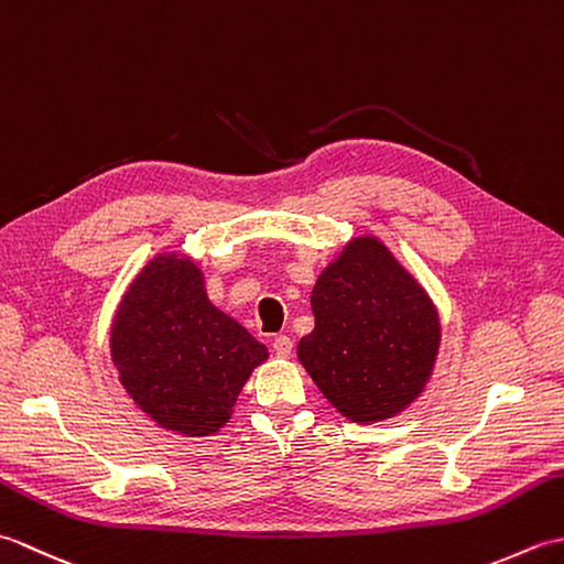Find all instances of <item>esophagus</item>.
<instances>
[{"label":"esophagus","instance_id":"34e87169","mask_svg":"<svg viewBox=\"0 0 564 564\" xmlns=\"http://www.w3.org/2000/svg\"><path fill=\"white\" fill-rule=\"evenodd\" d=\"M273 351H275V356L289 358L293 354V339L285 337V334H279V337L273 339Z\"/></svg>","mask_w":564,"mask_h":564}]
</instances>
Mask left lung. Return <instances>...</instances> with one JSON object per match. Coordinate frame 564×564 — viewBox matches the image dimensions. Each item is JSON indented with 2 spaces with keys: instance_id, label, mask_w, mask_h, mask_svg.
Here are the masks:
<instances>
[{
  "instance_id": "1",
  "label": "left lung",
  "mask_w": 564,
  "mask_h": 564,
  "mask_svg": "<svg viewBox=\"0 0 564 564\" xmlns=\"http://www.w3.org/2000/svg\"><path fill=\"white\" fill-rule=\"evenodd\" d=\"M310 303L315 329L297 344V361L339 414L386 422L424 392L441 344L438 310L378 237H351Z\"/></svg>"
}]
</instances>
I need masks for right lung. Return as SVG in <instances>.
Returning <instances> with one entry per match:
<instances>
[{
  "mask_svg": "<svg viewBox=\"0 0 564 564\" xmlns=\"http://www.w3.org/2000/svg\"><path fill=\"white\" fill-rule=\"evenodd\" d=\"M118 380L160 429L213 436L230 422L251 370L269 358L210 303L196 259L160 251L130 281L111 325Z\"/></svg>",
  "mask_w": 564,
  "mask_h": 564,
  "instance_id": "obj_1",
  "label": "right lung"
}]
</instances>
